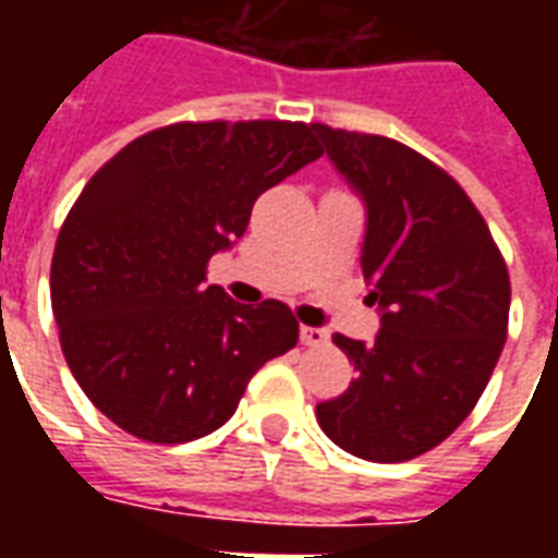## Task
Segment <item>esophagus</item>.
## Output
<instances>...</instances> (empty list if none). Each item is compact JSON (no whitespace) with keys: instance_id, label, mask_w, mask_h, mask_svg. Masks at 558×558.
<instances>
[{"instance_id":"34e87169","label":"esophagus","mask_w":558,"mask_h":558,"mask_svg":"<svg viewBox=\"0 0 558 558\" xmlns=\"http://www.w3.org/2000/svg\"><path fill=\"white\" fill-rule=\"evenodd\" d=\"M299 340H302L304 347H326L328 335L323 331V328L302 326V328H299Z\"/></svg>"}]
</instances>
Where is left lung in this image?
I'll list each match as a JSON object with an SVG mask.
<instances>
[{
    "mask_svg": "<svg viewBox=\"0 0 558 558\" xmlns=\"http://www.w3.org/2000/svg\"><path fill=\"white\" fill-rule=\"evenodd\" d=\"M314 134L362 199V271L379 311L371 343L335 335L359 376L316 403V421L362 460H412L451 436L490 383L508 331V268L478 208L433 160L376 134Z\"/></svg>",
    "mask_w": 558,
    "mask_h": 558,
    "instance_id": "obj_1",
    "label": "left lung"
}]
</instances>
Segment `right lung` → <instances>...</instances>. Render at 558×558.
Wrapping results in <instances>:
<instances>
[{
    "mask_svg": "<svg viewBox=\"0 0 558 558\" xmlns=\"http://www.w3.org/2000/svg\"><path fill=\"white\" fill-rule=\"evenodd\" d=\"M323 155L304 122H182L95 172L59 230L50 302L86 398L146 442L218 430L251 376L299 340L280 302H232L206 263L256 196Z\"/></svg>",
    "mask_w": 558,
    "mask_h": 558,
    "instance_id": "right-lung-1",
    "label": "right lung"
}]
</instances>
